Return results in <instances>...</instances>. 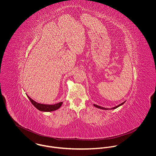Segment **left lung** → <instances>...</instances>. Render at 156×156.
Here are the masks:
<instances>
[{"mask_svg":"<svg viewBox=\"0 0 156 156\" xmlns=\"http://www.w3.org/2000/svg\"><path fill=\"white\" fill-rule=\"evenodd\" d=\"M124 103H124H121V104H120V105H118L117 106H116V107H114V108H113V109H116V108H118L119 106H120L121 105H123ZM94 106L95 107V108H99V109H106V108H103V107H101V106H98V105H94Z\"/></svg>","mask_w":156,"mask_h":156,"instance_id":"obj_1","label":"left lung"}]
</instances>
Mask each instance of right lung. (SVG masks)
I'll use <instances>...</instances> for the list:
<instances>
[{
    "label": "right lung",
    "instance_id": "add662e5",
    "mask_svg": "<svg viewBox=\"0 0 156 156\" xmlns=\"http://www.w3.org/2000/svg\"><path fill=\"white\" fill-rule=\"evenodd\" d=\"M28 98L29 99L30 101L32 103V104L39 111L43 112H51L56 111L62 105V102H60L58 103H56L53 105H43V104H40L38 103L32 99H31L28 95H27Z\"/></svg>",
    "mask_w": 156,
    "mask_h": 156
}]
</instances>
